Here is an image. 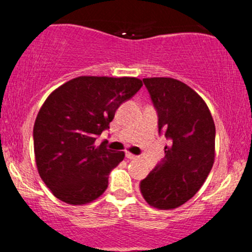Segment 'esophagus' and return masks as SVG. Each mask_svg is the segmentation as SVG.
Segmentation results:
<instances>
[{"instance_id":"obj_1","label":"esophagus","mask_w":252,"mask_h":252,"mask_svg":"<svg viewBox=\"0 0 252 252\" xmlns=\"http://www.w3.org/2000/svg\"><path fill=\"white\" fill-rule=\"evenodd\" d=\"M125 156H126L127 159H137V158H138L137 156H134V154H132V153H128V152H126Z\"/></svg>"}]
</instances>
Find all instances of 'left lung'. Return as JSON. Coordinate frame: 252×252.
<instances>
[{"label":"left lung","instance_id":"1","mask_svg":"<svg viewBox=\"0 0 252 252\" xmlns=\"http://www.w3.org/2000/svg\"><path fill=\"white\" fill-rule=\"evenodd\" d=\"M158 113L159 133L170 141L165 157L141 181V193L158 210H174L195 196L214 163L216 126L192 88L169 77L144 78Z\"/></svg>","mask_w":252,"mask_h":252}]
</instances>
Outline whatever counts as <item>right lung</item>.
<instances>
[{
	"instance_id": "obj_1",
	"label": "right lung",
	"mask_w": 252,
	"mask_h": 252,
	"mask_svg": "<svg viewBox=\"0 0 252 252\" xmlns=\"http://www.w3.org/2000/svg\"><path fill=\"white\" fill-rule=\"evenodd\" d=\"M142 86L134 77L81 76L47 96L34 124V153L39 175L55 197L81 206L103 195L125 153L108 149L105 142L95 146V139Z\"/></svg>"
}]
</instances>
